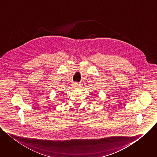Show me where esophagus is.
<instances>
[{
	"label": "esophagus",
	"instance_id": "obj_1",
	"mask_svg": "<svg viewBox=\"0 0 157 157\" xmlns=\"http://www.w3.org/2000/svg\"><path fill=\"white\" fill-rule=\"evenodd\" d=\"M79 85H80V84H79L78 83H77V82H75V83L74 84V85H73V86H74L75 87H78V86H79Z\"/></svg>",
	"mask_w": 157,
	"mask_h": 157
}]
</instances>
